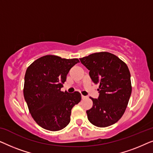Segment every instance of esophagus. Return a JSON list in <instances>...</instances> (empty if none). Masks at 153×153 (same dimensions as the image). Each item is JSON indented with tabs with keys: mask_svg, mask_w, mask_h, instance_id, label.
<instances>
[{
	"mask_svg": "<svg viewBox=\"0 0 153 153\" xmlns=\"http://www.w3.org/2000/svg\"><path fill=\"white\" fill-rule=\"evenodd\" d=\"M81 98H82L83 100H84V99H85V98H87V97H86V96H84V95H81Z\"/></svg>",
	"mask_w": 153,
	"mask_h": 153,
	"instance_id": "34e87169",
	"label": "esophagus"
}]
</instances>
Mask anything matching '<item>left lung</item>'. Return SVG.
Segmentation results:
<instances>
[{
  "label": "left lung",
  "instance_id": "8db88e82",
  "mask_svg": "<svg viewBox=\"0 0 153 153\" xmlns=\"http://www.w3.org/2000/svg\"><path fill=\"white\" fill-rule=\"evenodd\" d=\"M79 59L90 70L93 83L100 84L98 99L91 97L93 106L86 111L88 119L99 127L115 124L124 114L131 93L128 67L118 56L106 51Z\"/></svg>",
  "mask_w": 153,
  "mask_h": 153
}]
</instances>
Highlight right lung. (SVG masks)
<instances>
[{
    "label": "right lung",
    "instance_id": "add662e5",
    "mask_svg": "<svg viewBox=\"0 0 153 153\" xmlns=\"http://www.w3.org/2000/svg\"><path fill=\"white\" fill-rule=\"evenodd\" d=\"M77 58L54 55L38 58L27 68L24 95L30 114L37 124L49 131H59L70 122L71 111L81 101L79 92L68 93L60 88Z\"/></svg>",
    "mask_w": 153,
    "mask_h": 153
}]
</instances>
